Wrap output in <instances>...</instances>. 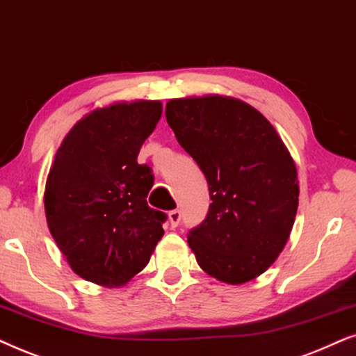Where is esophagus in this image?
Masks as SVG:
<instances>
[{
	"label": "esophagus",
	"instance_id": "1",
	"mask_svg": "<svg viewBox=\"0 0 356 356\" xmlns=\"http://www.w3.org/2000/svg\"><path fill=\"white\" fill-rule=\"evenodd\" d=\"M169 222H170V226L172 227H175V226H179V222H181V220H182V215H181V211L179 210H172V211H169Z\"/></svg>",
	"mask_w": 356,
	"mask_h": 356
}]
</instances>
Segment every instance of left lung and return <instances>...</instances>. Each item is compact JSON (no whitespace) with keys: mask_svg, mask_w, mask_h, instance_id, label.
Here are the masks:
<instances>
[{"mask_svg":"<svg viewBox=\"0 0 356 356\" xmlns=\"http://www.w3.org/2000/svg\"><path fill=\"white\" fill-rule=\"evenodd\" d=\"M165 120L210 188L205 221L187 236L197 264L229 285L254 280L278 259L296 218L290 151L257 108L234 97L170 99Z\"/></svg>","mask_w":356,"mask_h":356,"instance_id":"8db88e82","label":"left lung"}]
</instances>
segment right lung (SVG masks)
I'll list each match as a JSON object with an SVG mask.
<instances>
[{
    "label": "right lung",
    "instance_id": "obj_1",
    "mask_svg": "<svg viewBox=\"0 0 356 356\" xmlns=\"http://www.w3.org/2000/svg\"><path fill=\"white\" fill-rule=\"evenodd\" d=\"M161 113L159 101L97 107L74 123L56 151L44 192L47 225L84 280L125 285L163 238L165 215L146 202L154 177L136 161Z\"/></svg>",
    "mask_w": 356,
    "mask_h": 356
}]
</instances>
